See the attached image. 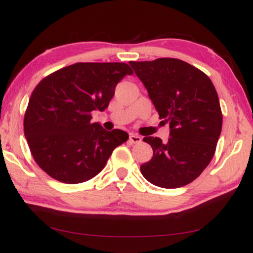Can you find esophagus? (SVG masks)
I'll list each match as a JSON object with an SVG mask.
<instances>
[{
  "label": "esophagus",
  "mask_w": 253,
  "mask_h": 253,
  "mask_svg": "<svg viewBox=\"0 0 253 253\" xmlns=\"http://www.w3.org/2000/svg\"><path fill=\"white\" fill-rule=\"evenodd\" d=\"M129 141L131 144H138L141 141V137L138 136V134H136V133H131L129 137Z\"/></svg>",
  "instance_id": "obj_1"
}]
</instances>
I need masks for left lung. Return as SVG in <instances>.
Returning <instances> with one entry per match:
<instances>
[{
  "label": "left lung",
  "instance_id": "obj_1",
  "mask_svg": "<svg viewBox=\"0 0 253 253\" xmlns=\"http://www.w3.org/2000/svg\"><path fill=\"white\" fill-rule=\"evenodd\" d=\"M160 119L169 123L167 143L145 137L153 157L140 166L152 184L181 188L198 177L212 160L221 127L219 98L213 83L193 65L177 58L130 62Z\"/></svg>",
  "mask_w": 253,
  "mask_h": 253
}]
</instances>
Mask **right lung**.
I'll return each instance as SVG.
<instances>
[{"mask_svg": "<svg viewBox=\"0 0 253 253\" xmlns=\"http://www.w3.org/2000/svg\"><path fill=\"white\" fill-rule=\"evenodd\" d=\"M133 71L126 63H75L43 78L31 94L24 133L38 166L57 181H88L127 140L126 131L92 123L103 112L121 79Z\"/></svg>", "mask_w": 253, "mask_h": 253, "instance_id": "obj_1", "label": "right lung"}]
</instances>
